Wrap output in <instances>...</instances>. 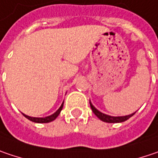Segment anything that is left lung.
<instances>
[{
  "mask_svg": "<svg viewBox=\"0 0 158 158\" xmlns=\"http://www.w3.org/2000/svg\"><path fill=\"white\" fill-rule=\"evenodd\" d=\"M89 104H90V107H91L93 113L98 116L101 121H103V122H105V123H123V122H125V121H127L129 118H131V116L134 115L135 113L137 112V111H136L135 113L131 114H129V115L111 116L108 115V114H103L102 112L98 111V109L92 105V103H91L90 101H89Z\"/></svg>",
  "mask_w": 158,
  "mask_h": 158,
  "instance_id": "left-lung-1",
  "label": "left lung"
}]
</instances>
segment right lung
<instances>
[{
	"label": "right lung",
	"instance_id": "add662e5",
	"mask_svg": "<svg viewBox=\"0 0 158 158\" xmlns=\"http://www.w3.org/2000/svg\"><path fill=\"white\" fill-rule=\"evenodd\" d=\"M63 103H64V102H62V104H61V106H60V108H59L54 114H51V115L49 116H46V117H31V116L27 115V114H23V115L25 116L27 119H28L29 121L34 122V123H50V122L54 121V120L57 118V116L60 114V111H61V109H62V107H63Z\"/></svg>",
	"mask_w": 158,
	"mask_h": 158
}]
</instances>
